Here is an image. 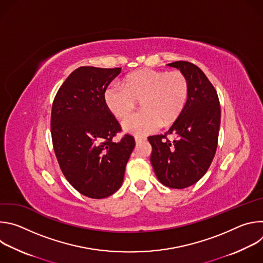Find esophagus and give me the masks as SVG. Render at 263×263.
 Masks as SVG:
<instances>
[{"mask_svg": "<svg viewBox=\"0 0 263 263\" xmlns=\"http://www.w3.org/2000/svg\"><path fill=\"white\" fill-rule=\"evenodd\" d=\"M144 140H145V138H143V137H135V142H136V144L141 143V142L144 141Z\"/></svg>", "mask_w": 263, "mask_h": 263, "instance_id": "1", "label": "esophagus"}]
</instances>
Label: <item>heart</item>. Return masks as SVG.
<instances>
[{
  "label": "heart",
  "instance_id": "heart-1",
  "mask_svg": "<svg viewBox=\"0 0 263 263\" xmlns=\"http://www.w3.org/2000/svg\"><path fill=\"white\" fill-rule=\"evenodd\" d=\"M189 93V80L182 71L141 69L128 76L124 84L111 82L104 91V102L112 115L123 119L140 101L142 109L128 117L122 126L125 132L142 137L156 132L162 124L175 122Z\"/></svg>",
  "mask_w": 263,
  "mask_h": 263
}]
</instances>
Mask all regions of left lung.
I'll return each mask as SVG.
<instances>
[{
    "instance_id": "1",
    "label": "left lung",
    "mask_w": 263,
    "mask_h": 263,
    "mask_svg": "<svg viewBox=\"0 0 263 263\" xmlns=\"http://www.w3.org/2000/svg\"><path fill=\"white\" fill-rule=\"evenodd\" d=\"M167 65L182 71L190 93L181 116L164 134L149 136L151 163L158 180L171 189L182 190L197 183L208 171L216 152L220 106L215 88L200 67L187 61ZM177 138L170 142L166 135Z\"/></svg>"
}]
</instances>
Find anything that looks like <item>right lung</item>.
I'll return each mask as SVG.
<instances>
[{
    "label": "right lung",
    "instance_id": "obj_1",
    "mask_svg": "<svg viewBox=\"0 0 263 263\" xmlns=\"http://www.w3.org/2000/svg\"><path fill=\"white\" fill-rule=\"evenodd\" d=\"M121 67L81 66L58 89L52 106L51 134L59 166L70 185L91 199L114 195L123 184L127 162L135 146L107 109L104 91Z\"/></svg>",
    "mask_w": 263,
    "mask_h": 263
}]
</instances>
